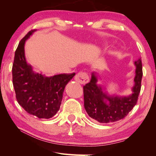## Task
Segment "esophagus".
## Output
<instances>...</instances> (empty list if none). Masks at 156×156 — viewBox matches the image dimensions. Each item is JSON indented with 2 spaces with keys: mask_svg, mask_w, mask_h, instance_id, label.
Listing matches in <instances>:
<instances>
[{
  "mask_svg": "<svg viewBox=\"0 0 156 156\" xmlns=\"http://www.w3.org/2000/svg\"><path fill=\"white\" fill-rule=\"evenodd\" d=\"M75 80L81 84L87 83L90 81L88 74L86 72H83V71H81V72L76 74L75 76Z\"/></svg>",
  "mask_w": 156,
  "mask_h": 156,
  "instance_id": "1",
  "label": "esophagus"
}]
</instances>
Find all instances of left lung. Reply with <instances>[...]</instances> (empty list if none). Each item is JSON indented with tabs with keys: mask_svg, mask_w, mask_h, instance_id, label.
<instances>
[{
	"mask_svg": "<svg viewBox=\"0 0 156 156\" xmlns=\"http://www.w3.org/2000/svg\"><path fill=\"white\" fill-rule=\"evenodd\" d=\"M136 66L133 93L128 97L110 96L98 85V76L92 73L90 82L83 86L84 108L88 115L100 123H111L124 119L136 105L141 90L142 65L141 58L135 61Z\"/></svg>",
	"mask_w": 156,
	"mask_h": 156,
	"instance_id": "1",
	"label": "left lung"
}]
</instances>
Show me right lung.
<instances>
[{"label": "right lung", "mask_w": 156, "mask_h": 156, "mask_svg": "<svg viewBox=\"0 0 156 156\" xmlns=\"http://www.w3.org/2000/svg\"><path fill=\"white\" fill-rule=\"evenodd\" d=\"M36 30L20 40L12 65V83L16 98L27 113L39 118L49 119L60 108L66 84L75 73L60 74L48 77L34 72L25 57V42Z\"/></svg>", "instance_id": "add662e5"}]
</instances>
